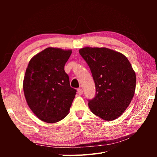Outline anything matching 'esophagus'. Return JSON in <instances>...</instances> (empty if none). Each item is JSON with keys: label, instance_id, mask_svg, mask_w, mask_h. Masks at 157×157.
Wrapping results in <instances>:
<instances>
[{"label": "esophagus", "instance_id": "34e87169", "mask_svg": "<svg viewBox=\"0 0 157 157\" xmlns=\"http://www.w3.org/2000/svg\"><path fill=\"white\" fill-rule=\"evenodd\" d=\"M77 92H78V94L79 95H82V93H83V90H82V88H78V89L77 90Z\"/></svg>", "mask_w": 157, "mask_h": 157}]
</instances>
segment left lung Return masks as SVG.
<instances>
[{"instance_id":"obj_1","label":"left lung","mask_w":157,"mask_h":157,"mask_svg":"<svg viewBox=\"0 0 157 157\" xmlns=\"http://www.w3.org/2000/svg\"><path fill=\"white\" fill-rule=\"evenodd\" d=\"M79 53L96 85V96L88 103L90 111L106 121L117 119L135 94L136 76L130 61L124 54L104 47H84Z\"/></svg>"}]
</instances>
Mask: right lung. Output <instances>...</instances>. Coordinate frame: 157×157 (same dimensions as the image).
<instances>
[{"label":"right lung","mask_w":157,"mask_h":157,"mask_svg":"<svg viewBox=\"0 0 157 157\" xmlns=\"http://www.w3.org/2000/svg\"><path fill=\"white\" fill-rule=\"evenodd\" d=\"M71 50L48 47L29 61L23 88L28 106L40 120L54 123L68 115L77 90L71 88L64 66Z\"/></svg>","instance_id":"right-lung-1"}]
</instances>
